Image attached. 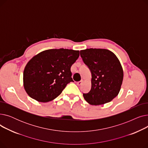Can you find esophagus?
Here are the masks:
<instances>
[{"label":"esophagus","instance_id":"obj_1","mask_svg":"<svg viewBox=\"0 0 148 148\" xmlns=\"http://www.w3.org/2000/svg\"><path fill=\"white\" fill-rule=\"evenodd\" d=\"M83 82V80H81L80 81H79V82H78L77 83V84L78 85V86H80V85H81V84H82Z\"/></svg>","mask_w":148,"mask_h":148}]
</instances>
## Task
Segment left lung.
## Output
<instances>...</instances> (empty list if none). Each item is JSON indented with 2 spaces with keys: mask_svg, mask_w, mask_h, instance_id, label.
I'll return each mask as SVG.
<instances>
[{
  "mask_svg": "<svg viewBox=\"0 0 148 148\" xmlns=\"http://www.w3.org/2000/svg\"><path fill=\"white\" fill-rule=\"evenodd\" d=\"M80 56L92 74L91 89L83 97L90 105L110 102L119 94L123 72L118 58L111 51L102 49H87Z\"/></svg>",
  "mask_w": 148,
  "mask_h": 148,
  "instance_id": "1",
  "label": "left lung"
}]
</instances>
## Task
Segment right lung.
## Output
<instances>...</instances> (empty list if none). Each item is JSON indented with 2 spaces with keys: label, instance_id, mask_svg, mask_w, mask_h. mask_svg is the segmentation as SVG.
Instances as JSON below:
<instances>
[{
  "label": "right lung",
  "instance_id": "add662e5",
  "mask_svg": "<svg viewBox=\"0 0 148 148\" xmlns=\"http://www.w3.org/2000/svg\"><path fill=\"white\" fill-rule=\"evenodd\" d=\"M79 50L50 49L34 56L23 72V85L28 95L47 103L58 97L68 83L74 82L71 66L79 58Z\"/></svg>",
  "mask_w": 148,
  "mask_h": 148
}]
</instances>
